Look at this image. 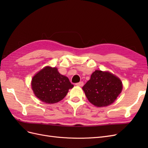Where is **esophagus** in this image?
I'll use <instances>...</instances> for the list:
<instances>
[{
  "label": "esophagus",
  "instance_id": "esophagus-1",
  "mask_svg": "<svg viewBox=\"0 0 148 148\" xmlns=\"http://www.w3.org/2000/svg\"><path fill=\"white\" fill-rule=\"evenodd\" d=\"M75 84L77 85V86H83V84H84V83H83V82H79V83H76Z\"/></svg>",
  "mask_w": 148,
  "mask_h": 148
}]
</instances>
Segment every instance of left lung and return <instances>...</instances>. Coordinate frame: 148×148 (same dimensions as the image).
Masks as SVG:
<instances>
[{
  "instance_id": "left-lung-1",
  "label": "left lung",
  "mask_w": 148,
  "mask_h": 148,
  "mask_svg": "<svg viewBox=\"0 0 148 148\" xmlns=\"http://www.w3.org/2000/svg\"><path fill=\"white\" fill-rule=\"evenodd\" d=\"M122 82L114 74L96 70L82 89L91 104L102 107L112 104L122 92Z\"/></svg>"
}]
</instances>
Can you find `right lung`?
<instances>
[{"label":"right lung","mask_w":148,"mask_h":148,"mask_svg":"<svg viewBox=\"0 0 148 148\" xmlns=\"http://www.w3.org/2000/svg\"><path fill=\"white\" fill-rule=\"evenodd\" d=\"M31 87L35 96L42 102L54 104L64 99L73 84L56 67L47 66L34 76Z\"/></svg>","instance_id":"obj_1"}]
</instances>
